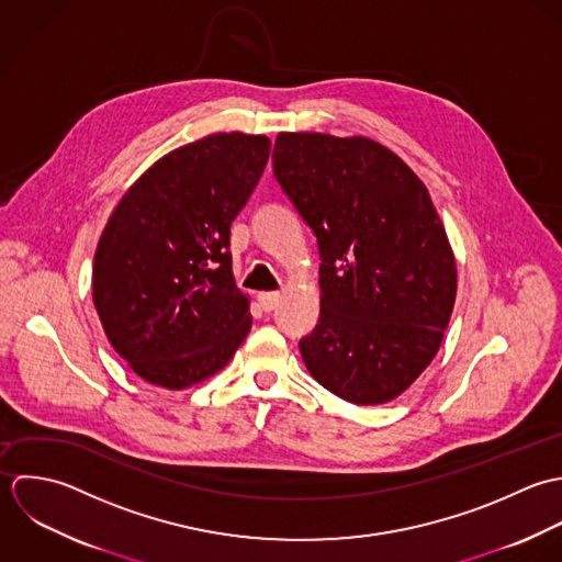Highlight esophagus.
<instances>
[{
	"label": "esophagus",
	"instance_id": "1",
	"mask_svg": "<svg viewBox=\"0 0 562 562\" xmlns=\"http://www.w3.org/2000/svg\"><path fill=\"white\" fill-rule=\"evenodd\" d=\"M280 300H282V295L278 291H269V293H260L258 295V304H260V308L265 313H271L280 304Z\"/></svg>",
	"mask_w": 562,
	"mask_h": 562
}]
</instances>
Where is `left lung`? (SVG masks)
Segmentation results:
<instances>
[{
	"label": "left lung",
	"instance_id": "8db88e82",
	"mask_svg": "<svg viewBox=\"0 0 562 562\" xmlns=\"http://www.w3.org/2000/svg\"><path fill=\"white\" fill-rule=\"evenodd\" d=\"M273 176L319 247L311 375L360 406L395 400L432 362L456 300L448 234L424 182L380 143L282 132Z\"/></svg>",
	"mask_w": 562,
	"mask_h": 562
}]
</instances>
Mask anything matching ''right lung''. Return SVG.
<instances>
[{"label":"right lung","mask_w":562,"mask_h":562,"mask_svg":"<svg viewBox=\"0 0 562 562\" xmlns=\"http://www.w3.org/2000/svg\"><path fill=\"white\" fill-rule=\"evenodd\" d=\"M271 140L211 134L154 162L121 198L93 265V302L114 351L149 384L187 389L234 356L251 328L232 276L229 225Z\"/></svg>","instance_id":"1"}]
</instances>
